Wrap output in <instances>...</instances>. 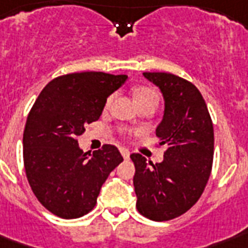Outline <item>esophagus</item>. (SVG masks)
Here are the masks:
<instances>
[{"label": "esophagus", "mask_w": 248, "mask_h": 248, "mask_svg": "<svg viewBox=\"0 0 248 248\" xmlns=\"http://www.w3.org/2000/svg\"><path fill=\"white\" fill-rule=\"evenodd\" d=\"M120 153H122L123 158L129 159L130 153H129V150H128V149H125V147H120Z\"/></svg>", "instance_id": "obj_1"}]
</instances>
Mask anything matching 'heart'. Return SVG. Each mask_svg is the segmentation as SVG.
Returning <instances> with one entry per match:
<instances>
[{
    "instance_id": "1",
    "label": "heart",
    "mask_w": 248,
    "mask_h": 248,
    "mask_svg": "<svg viewBox=\"0 0 248 248\" xmlns=\"http://www.w3.org/2000/svg\"><path fill=\"white\" fill-rule=\"evenodd\" d=\"M134 97H136V101H138V99H143V98H158V94H156L155 90L150 89V88H138V89L136 90V93H134ZM110 103L111 98H108L106 102V106H110Z\"/></svg>"
}]
</instances>
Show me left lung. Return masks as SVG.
Segmentation results:
<instances>
[{"label": "left lung", "mask_w": 248, "mask_h": 248, "mask_svg": "<svg viewBox=\"0 0 248 248\" xmlns=\"http://www.w3.org/2000/svg\"><path fill=\"white\" fill-rule=\"evenodd\" d=\"M164 98V115L156 128L159 145H167L162 163L132 154L138 212L154 221L172 220L198 202L214 162V125L197 86L167 72H143Z\"/></svg>", "instance_id": "8db88e82"}]
</instances>
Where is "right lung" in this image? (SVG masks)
Segmentation results:
<instances>
[{"label":"right lung","instance_id":"add662e5","mask_svg":"<svg viewBox=\"0 0 248 248\" xmlns=\"http://www.w3.org/2000/svg\"><path fill=\"white\" fill-rule=\"evenodd\" d=\"M126 75L76 72L51 80L31 108L23 133L27 180L38 202L62 218L93 210L108 174L123 162L114 145L93 154L78 147L85 125L97 122Z\"/></svg>","mask_w":248,"mask_h":248}]
</instances>
